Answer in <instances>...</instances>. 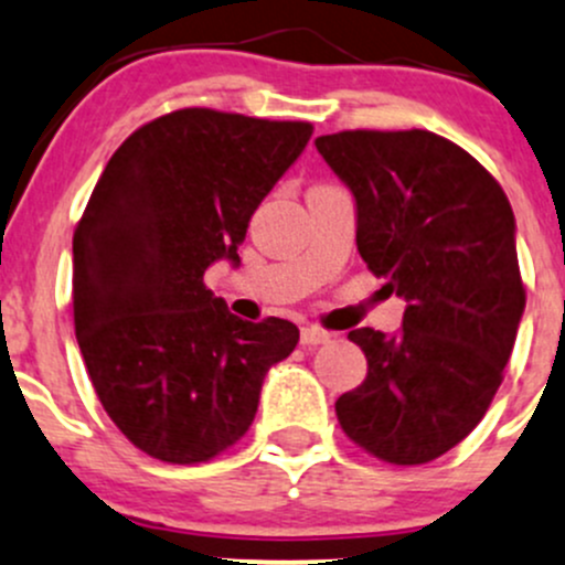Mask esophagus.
Segmentation results:
<instances>
[{"mask_svg": "<svg viewBox=\"0 0 565 565\" xmlns=\"http://www.w3.org/2000/svg\"><path fill=\"white\" fill-rule=\"evenodd\" d=\"M330 335H333V333H328V330L317 328V324H309V328H303V330H300V341H303L306 347H317V344H324V341H330Z\"/></svg>", "mask_w": 565, "mask_h": 565, "instance_id": "34e87169", "label": "esophagus"}]
</instances>
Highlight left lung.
<instances>
[{"mask_svg": "<svg viewBox=\"0 0 565 565\" xmlns=\"http://www.w3.org/2000/svg\"><path fill=\"white\" fill-rule=\"evenodd\" d=\"M319 156L355 196L358 250L407 300L402 330H350L366 380L335 402L355 446L426 465L492 404L525 311L514 210L492 174L429 130H341Z\"/></svg>", "mask_w": 565, "mask_h": 565, "instance_id": "8db88e82", "label": "left lung"}]
</instances>
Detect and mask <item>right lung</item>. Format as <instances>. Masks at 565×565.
I'll list each match as a JSON object with an SVG mask.
<instances>
[{"label": "right lung", "mask_w": 565, "mask_h": 565, "mask_svg": "<svg viewBox=\"0 0 565 565\" xmlns=\"http://www.w3.org/2000/svg\"><path fill=\"white\" fill-rule=\"evenodd\" d=\"M311 122L180 108L106 163L73 232V322L117 429L172 465L218 457L248 431L262 380L300 330L230 315L204 287L241 262L248 221L309 145Z\"/></svg>", "instance_id": "add662e5"}]
</instances>
